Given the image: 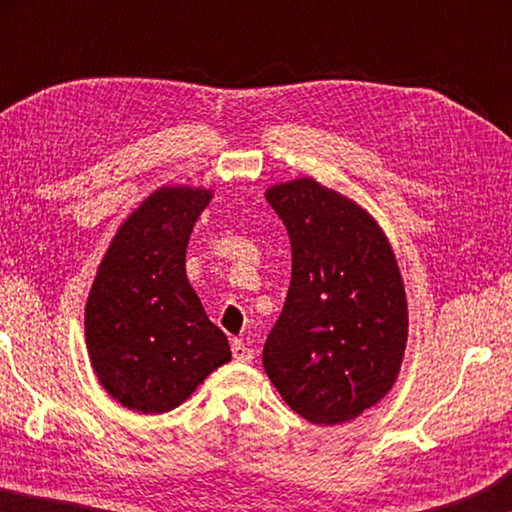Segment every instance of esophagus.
<instances>
[{
  "label": "esophagus",
  "instance_id": "esophagus-1",
  "mask_svg": "<svg viewBox=\"0 0 512 512\" xmlns=\"http://www.w3.org/2000/svg\"><path fill=\"white\" fill-rule=\"evenodd\" d=\"M232 357H235V361H241V363H248L250 359L255 357V352L248 348V345L241 341V339H235L232 341Z\"/></svg>",
  "mask_w": 512,
  "mask_h": 512
}]
</instances>
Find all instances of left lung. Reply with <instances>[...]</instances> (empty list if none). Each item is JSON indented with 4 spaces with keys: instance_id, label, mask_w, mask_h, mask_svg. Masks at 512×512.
<instances>
[{
    "instance_id": "left-lung-1",
    "label": "left lung",
    "mask_w": 512,
    "mask_h": 512,
    "mask_svg": "<svg viewBox=\"0 0 512 512\" xmlns=\"http://www.w3.org/2000/svg\"><path fill=\"white\" fill-rule=\"evenodd\" d=\"M266 201L287 225L291 284L264 370L311 424L350 422L402 368L409 309L393 246L368 210L314 178L268 187Z\"/></svg>"
}]
</instances>
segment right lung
Instances as JSON below:
<instances>
[{"mask_svg": "<svg viewBox=\"0 0 512 512\" xmlns=\"http://www.w3.org/2000/svg\"><path fill=\"white\" fill-rule=\"evenodd\" d=\"M212 189L164 185L119 225L85 302V345L99 384L137 413H167L232 359L207 318L185 257Z\"/></svg>", "mask_w": 512, "mask_h": 512, "instance_id": "obj_1", "label": "right lung"}]
</instances>
